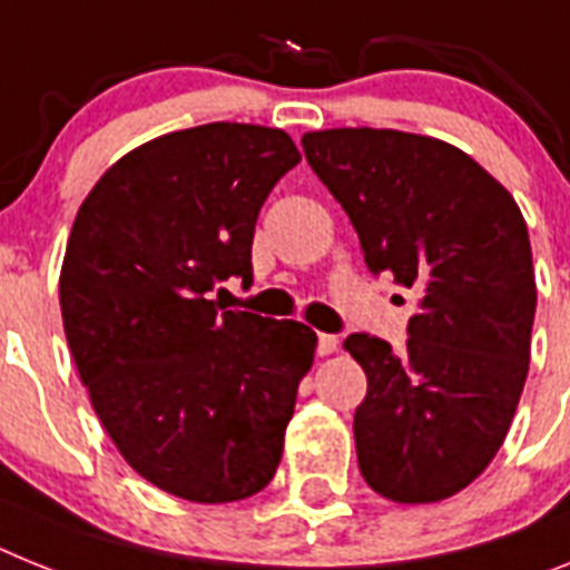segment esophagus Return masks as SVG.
<instances>
[{
	"label": "esophagus",
	"mask_w": 570,
	"mask_h": 570,
	"mask_svg": "<svg viewBox=\"0 0 570 570\" xmlns=\"http://www.w3.org/2000/svg\"><path fill=\"white\" fill-rule=\"evenodd\" d=\"M338 351V336L333 333H318V356H330Z\"/></svg>",
	"instance_id": "esophagus-1"
}]
</instances>
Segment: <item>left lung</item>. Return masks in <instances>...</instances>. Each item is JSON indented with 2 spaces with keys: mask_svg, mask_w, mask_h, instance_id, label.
Listing matches in <instances>:
<instances>
[{
  "mask_svg": "<svg viewBox=\"0 0 570 570\" xmlns=\"http://www.w3.org/2000/svg\"><path fill=\"white\" fill-rule=\"evenodd\" d=\"M301 145L367 269L417 295L403 353L371 333L344 342L367 376L358 470L396 504L452 499L490 466L528 380L537 277L524 217L495 176L440 138L336 127Z\"/></svg>",
  "mask_w": 570,
  "mask_h": 570,
  "instance_id": "obj_1",
  "label": "left lung"
}]
</instances>
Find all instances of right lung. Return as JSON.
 <instances>
[{
    "mask_svg": "<svg viewBox=\"0 0 570 570\" xmlns=\"http://www.w3.org/2000/svg\"><path fill=\"white\" fill-rule=\"evenodd\" d=\"M298 161L277 127L167 132L115 161L71 226L60 313L78 374L124 461L176 499H248L284 455L318 338L208 293L252 281L261 205Z\"/></svg>",
    "mask_w": 570,
    "mask_h": 570,
    "instance_id": "right-lung-1",
    "label": "right lung"
}]
</instances>
